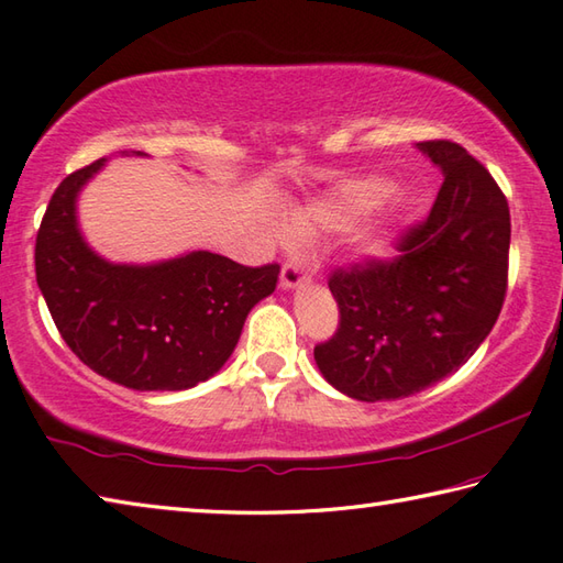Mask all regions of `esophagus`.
Returning a JSON list of instances; mask_svg holds the SVG:
<instances>
[{
	"mask_svg": "<svg viewBox=\"0 0 563 563\" xmlns=\"http://www.w3.org/2000/svg\"><path fill=\"white\" fill-rule=\"evenodd\" d=\"M307 283V273H305V268L300 266V263H295V261H288L283 266V271H280V285L285 290H295V288H300V285H305Z\"/></svg>",
	"mask_w": 563,
	"mask_h": 563,
	"instance_id": "obj_1",
	"label": "esophagus"
}]
</instances>
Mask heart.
<instances>
[{"label":"heart","instance_id":"1","mask_svg":"<svg viewBox=\"0 0 563 563\" xmlns=\"http://www.w3.org/2000/svg\"><path fill=\"white\" fill-rule=\"evenodd\" d=\"M395 185L388 178L380 175H366V178L346 180L341 183L336 190L317 200L310 207L300 209L292 217V224L297 231H310V229H349L361 217L371 214L373 209H378L388 197L393 195Z\"/></svg>","mask_w":563,"mask_h":563}]
</instances>
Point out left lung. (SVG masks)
<instances>
[{
    "label": "left lung",
    "mask_w": 563,
    "mask_h": 563,
    "mask_svg": "<svg viewBox=\"0 0 563 563\" xmlns=\"http://www.w3.org/2000/svg\"><path fill=\"white\" fill-rule=\"evenodd\" d=\"M444 183L398 256L329 275L336 334L314 346L322 376L363 402L410 398L476 354L508 292L510 207L498 183L454 141L417 143Z\"/></svg>",
    "instance_id": "1"
}]
</instances>
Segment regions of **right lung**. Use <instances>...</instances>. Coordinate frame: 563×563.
Segmentation results:
<instances>
[{"mask_svg":"<svg viewBox=\"0 0 563 563\" xmlns=\"http://www.w3.org/2000/svg\"><path fill=\"white\" fill-rule=\"evenodd\" d=\"M102 165L55 187L36 236V283L85 366L131 390H187L224 366L280 266L249 268L209 251L151 266L104 261L85 244L75 214L77 192Z\"/></svg>","mask_w":563,"mask_h":563,"instance_id":"1","label":"right lung"}]
</instances>
